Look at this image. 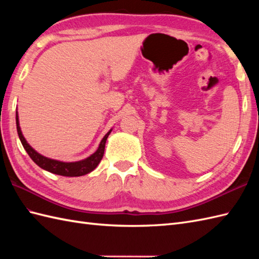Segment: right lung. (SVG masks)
I'll return each mask as SVG.
<instances>
[{"label": "right lung", "mask_w": 259, "mask_h": 259, "mask_svg": "<svg viewBox=\"0 0 259 259\" xmlns=\"http://www.w3.org/2000/svg\"><path fill=\"white\" fill-rule=\"evenodd\" d=\"M16 130H18L19 138L22 142V145H23L25 151L27 152V155L30 156V158L37 164L38 167H41L45 170H48V171H50L52 174L64 176V177H79V176L87 175L91 172L92 170H95L98 164L101 161L104 153V148H106L107 138L110 135V133H111V130H110L109 133L104 136V138L100 142V146H99L98 150L89 158H87L84 160H81L78 162H62V161L53 160V159H49L47 157L41 156L40 153H37L29 144H27L23 135L21 133L18 113H16Z\"/></svg>", "instance_id": "add662e5"}]
</instances>
